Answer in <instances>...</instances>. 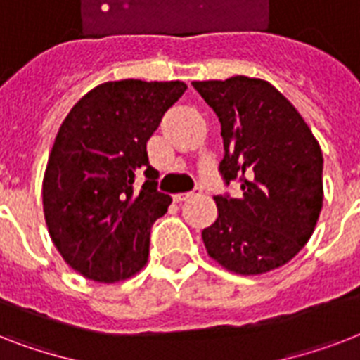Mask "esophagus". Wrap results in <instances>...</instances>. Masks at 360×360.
Here are the masks:
<instances>
[{"instance_id": "34e87169", "label": "esophagus", "mask_w": 360, "mask_h": 360, "mask_svg": "<svg viewBox=\"0 0 360 360\" xmlns=\"http://www.w3.org/2000/svg\"><path fill=\"white\" fill-rule=\"evenodd\" d=\"M200 192H202V188L198 186L196 191H192V192H179V194H175L174 200H175V202H185V200H188V198H192V196H196V194H200Z\"/></svg>"}]
</instances>
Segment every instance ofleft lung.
<instances>
[{
  "mask_svg": "<svg viewBox=\"0 0 360 360\" xmlns=\"http://www.w3.org/2000/svg\"><path fill=\"white\" fill-rule=\"evenodd\" d=\"M222 124L226 185L219 219L202 231L214 262L231 273L262 274L293 259L312 237L323 205V155L295 106L269 82L248 76L192 82Z\"/></svg>",
  "mask_w": 360,
  "mask_h": 360,
  "instance_id": "8db88e82",
  "label": "left lung"
}]
</instances>
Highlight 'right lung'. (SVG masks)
Returning a JSON list of instances; mask_svg holds the SVG:
<instances>
[{
  "instance_id": "1",
  "label": "right lung",
  "mask_w": 360,
  "mask_h": 360,
  "mask_svg": "<svg viewBox=\"0 0 360 360\" xmlns=\"http://www.w3.org/2000/svg\"><path fill=\"white\" fill-rule=\"evenodd\" d=\"M183 82L101 84L59 127L42 181L48 231L63 259L95 282H120L147 263L151 226L172 198L157 191L147 140L185 93ZM146 177L136 191L135 181Z\"/></svg>"
}]
</instances>
